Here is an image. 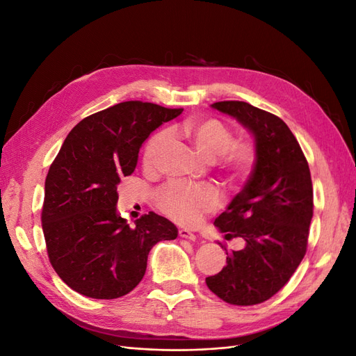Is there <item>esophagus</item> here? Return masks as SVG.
<instances>
[{"instance_id":"esophagus-1","label":"esophagus","mask_w":356,"mask_h":356,"mask_svg":"<svg viewBox=\"0 0 356 356\" xmlns=\"http://www.w3.org/2000/svg\"><path fill=\"white\" fill-rule=\"evenodd\" d=\"M178 234H179V238H182V239L196 241V234H195V233H191V232H190V230H187V229H179Z\"/></svg>"}]
</instances>
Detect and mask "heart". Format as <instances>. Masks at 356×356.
<instances>
[{
  "instance_id": "heart-1",
  "label": "heart",
  "mask_w": 356,
  "mask_h": 356,
  "mask_svg": "<svg viewBox=\"0 0 356 356\" xmlns=\"http://www.w3.org/2000/svg\"><path fill=\"white\" fill-rule=\"evenodd\" d=\"M193 144L196 152L207 160H217L220 169L232 182L246 177L255 160V147L250 139L233 141L232 129L217 118H195L175 129ZM170 135L160 131L152 136L144 149L147 168H159L166 152ZM220 193L211 186H188L184 182H170L159 193V207L169 217L181 222H196L203 213L220 204Z\"/></svg>"
}]
</instances>
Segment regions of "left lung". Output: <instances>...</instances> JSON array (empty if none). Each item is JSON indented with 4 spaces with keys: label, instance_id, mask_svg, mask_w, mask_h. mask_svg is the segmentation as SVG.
Listing matches in <instances>:
<instances>
[{
    "label": "left lung",
    "instance_id": "8db88e82",
    "mask_svg": "<svg viewBox=\"0 0 356 356\" xmlns=\"http://www.w3.org/2000/svg\"><path fill=\"white\" fill-rule=\"evenodd\" d=\"M212 108L251 132L255 163L213 222L225 238H242L245 246L225 250L227 264L207 277V285L225 303L252 306L284 288L306 254L314 217L310 170L296 136L277 115L242 101L215 102Z\"/></svg>",
    "mask_w": 356,
    "mask_h": 356
}]
</instances>
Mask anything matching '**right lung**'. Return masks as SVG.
<instances>
[{
	"instance_id": "right-lung-1",
	"label": "right lung",
	"mask_w": 356,
	"mask_h": 356,
	"mask_svg": "<svg viewBox=\"0 0 356 356\" xmlns=\"http://www.w3.org/2000/svg\"><path fill=\"white\" fill-rule=\"evenodd\" d=\"M182 108L127 101L74 126L49 169L41 221L49 260L79 294L113 300L141 282L147 258L178 229L148 212L129 227L117 213V186L132 174L143 143Z\"/></svg>"
}]
</instances>
